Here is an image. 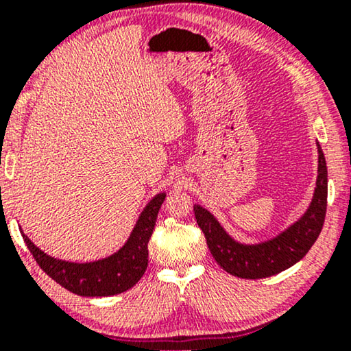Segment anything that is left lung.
<instances>
[{"label": "left lung", "mask_w": 351, "mask_h": 351, "mask_svg": "<svg viewBox=\"0 0 351 351\" xmlns=\"http://www.w3.org/2000/svg\"><path fill=\"white\" fill-rule=\"evenodd\" d=\"M328 208V167L318 143V179L308 210L299 222L270 241L246 246L233 241L208 210L195 206V217L204 233L206 243L215 262L230 275L246 280L273 276L305 257L324 225Z\"/></svg>", "instance_id": "obj_1"}]
</instances>
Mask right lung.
I'll list each match as a JSON object with an SVG mask.
<instances>
[{"mask_svg":"<svg viewBox=\"0 0 351 351\" xmlns=\"http://www.w3.org/2000/svg\"><path fill=\"white\" fill-rule=\"evenodd\" d=\"M165 193L156 195L143 209L131 238L117 254L90 263H70L57 261L40 251L25 234H22L28 251L47 276L62 287L83 297H107L121 294L137 285L148 267V241L155 228L158 213Z\"/></svg>","mask_w":351,"mask_h":351,"instance_id":"obj_1","label":"right lung"}]
</instances>
